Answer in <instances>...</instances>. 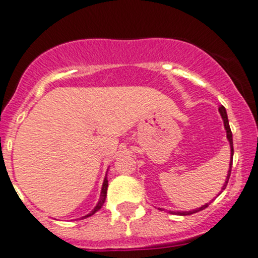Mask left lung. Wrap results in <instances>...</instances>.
I'll return each instance as SVG.
<instances>
[{"instance_id":"left-lung-1","label":"left lung","mask_w":258,"mask_h":258,"mask_svg":"<svg viewBox=\"0 0 258 258\" xmlns=\"http://www.w3.org/2000/svg\"><path fill=\"white\" fill-rule=\"evenodd\" d=\"M219 113H221L222 116V119H223V123H224V128H226V132H227V139H228V142H229V147H231V161H229V170H228V174H227V177H226V181H224L223 184V187H222V190L226 189L227 184H228V180H229V176H231V169H232V161H233V137H232V131H231V127H229V122H228V116H227V111L226 108H224L223 106L219 107ZM219 196V194H218ZM209 204H204V206L199 207V208L197 209H192V211H189V212H176V214H179V216H190V214H194L197 213V212L199 211H203V209H206L207 207H208ZM172 213V212H171ZM175 213V212H174Z\"/></svg>"}]
</instances>
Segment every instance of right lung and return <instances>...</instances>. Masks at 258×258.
Listing matches in <instances>:
<instances>
[{
	"label": "right lung",
	"instance_id": "right-lung-1",
	"mask_svg": "<svg viewBox=\"0 0 258 258\" xmlns=\"http://www.w3.org/2000/svg\"><path fill=\"white\" fill-rule=\"evenodd\" d=\"M107 187H108V180H107V176H106V177H104V180H103V185H102V190H101V198H99L98 203H97V206L94 207V209H93V211H92L91 213H89V214H87V216H84L83 218H88V217L93 216V214L96 213V212H98L99 209L102 208V206H103V204H104V202H106V197H107Z\"/></svg>",
	"mask_w": 258,
	"mask_h": 258
}]
</instances>
